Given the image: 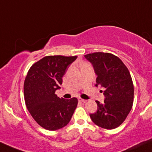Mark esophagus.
Returning <instances> with one entry per match:
<instances>
[{"mask_svg":"<svg viewBox=\"0 0 152 152\" xmlns=\"http://www.w3.org/2000/svg\"><path fill=\"white\" fill-rule=\"evenodd\" d=\"M78 100H79V102H86V100H85V99H81V98H79V99H78Z\"/></svg>","mask_w":152,"mask_h":152,"instance_id":"1","label":"esophagus"}]
</instances>
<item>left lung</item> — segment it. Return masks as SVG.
Segmentation results:
<instances>
[{"label":"left lung","instance_id":"1","mask_svg":"<svg viewBox=\"0 0 152 152\" xmlns=\"http://www.w3.org/2000/svg\"><path fill=\"white\" fill-rule=\"evenodd\" d=\"M84 57L91 63L97 77L96 86L104 87V102L96 101L97 110L90 114L96 126L114 129L124 122L133 103L134 88L129 71L119 58L108 53H89Z\"/></svg>","mask_w":152,"mask_h":152}]
</instances>
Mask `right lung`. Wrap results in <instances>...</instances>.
<instances>
[{"label": "right lung", "mask_w": 152, "mask_h": 152, "mask_svg": "<svg viewBox=\"0 0 152 152\" xmlns=\"http://www.w3.org/2000/svg\"><path fill=\"white\" fill-rule=\"evenodd\" d=\"M77 56H48L34 63L24 80L26 107L41 127L56 131L71 121L78 104L77 98H59L56 91L62 84V77Z\"/></svg>", "instance_id": "add662e5"}]
</instances>
